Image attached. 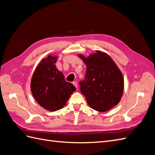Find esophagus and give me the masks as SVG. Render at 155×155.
I'll list each match as a JSON object with an SVG mask.
<instances>
[{
    "label": "esophagus",
    "mask_w": 155,
    "mask_h": 155,
    "mask_svg": "<svg viewBox=\"0 0 155 155\" xmlns=\"http://www.w3.org/2000/svg\"><path fill=\"white\" fill-rule=\"evenodd\" d=\"M72 83H73V85H74L75 87H76V88L78 87V83H77L76 81H74Z\"/></svg>",
    "instance_id": "1"
}]
</instances>
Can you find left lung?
<instances>
[{"label":"left lung","instance_id":"left-lung-1","mask_svg":"<svg viewBox=\"0 0 155 155\" xmlns=\"http://www.w3.org/2000/svg\"><path fill=\"white\" fill-rule=\"evenodd\" d=\"M87 65L85 79L79 83L88 105L98 112H106L117 105L123 96V74L107 54L96 50L88 57L78 54Z\"/></svg>","mask_w":155,"mask_h":155}]
</instances>
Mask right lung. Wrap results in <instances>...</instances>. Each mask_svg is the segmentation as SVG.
<instances>
[{"label": "right lung", "instance_id": "obj_1", "mask_svg": "<svg viewBox=\"0 0 155 155\" xmlns=\"http://www.w3.org/2000/svg\"><path fill=\"white\" fill-rule=\"evenodd\" d=\"M58 56L48 55L42 59L35 69L30 88L38 104L49 111L59 110L66 105L76 88L65 81L63 74L55 66Z\"/></svg>", "mask_w": 155, "mask_h": 155}]
</instances>
